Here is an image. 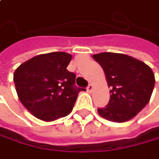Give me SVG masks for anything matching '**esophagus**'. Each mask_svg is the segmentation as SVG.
Listing matches in <instances>:
<instances>
[{
    "mask_svg": "<svg viewBox=\"0 0 159 159\" xmlns=\"http://www.w3.org/2000/svg\"><path fill=\"white\" fill-rule=\"evenodd\" d=\"M93 89H94V86L92 85V84H89V86H88V88H87V90L89 92H91L93 90Z\"/></svg>",
    "mask_w": 159,
    "mask_h": 159,
    "instance_id": "1",
    "label": "esophagus"
}]
</instances>
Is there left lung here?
<instances>
[{"label":"left lung","instance_id":"obj_1","mask_svg":"<svg viewBox=\"0 0 159 159\" xmlns=\"http://www.w3.org/2000/svg\"><path fill=\"white\" fill-rule=\"evenodd\" d=\"M105 72L110 100L98 108V115L108 121L124 123L132 119L146 107L155 86L151 68L131 56L116 52L92 55Z\"/></svg>","mask_w":159,"mask_h":159}]
</instances>
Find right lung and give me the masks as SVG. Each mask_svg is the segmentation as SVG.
I'll return each mask as SVG.
<instances>
[{"instance_id":"right-lung-1","label":"right lung","mask_w":159,"mask_h":159,"mask_svg":"<svg viewBox=\"0 0 159 159\" xmlns=\"http://www.w3.org/2000/svg\"><path fill=\"white\" fill-rule=\"evenodd\" d=\"M71 54L53 52L38 54L16 69L13 80L19 99L39 120L52 122L67 116L79 92L76 75L67 70Z\"/></svg>"}]
</instances>
